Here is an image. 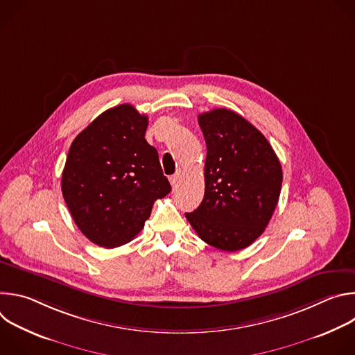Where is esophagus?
I'll return each mask as SVG.
<instances>
[{
  "label": "esophagus",
  "instance_id": "obj_1",
  "mask_svg": "<svg viewBox=\"0 0 355 355\" xmlns=\"http://www.w3.org/2000/svg\"><path fill=\"white\" fill-rule=\"evenodd\" d=\"M180 181H181V171H177L174 175L170 177V182H171L173 187H175Z\"/></svg>",
  "mask_w": 355,
  "mask_h": 355
}]
</instances>
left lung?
I'll use <instances>...</instances> for the list:
<instances>
[{
    "instance_id": "8db88e82",
    "label": "left lung",
    "mask_w": 355,
    "mask_h": 355,
    "mask_svg": "<svg viewBox=\"0 0 355 355\" xmlns=\"http://www.w3.org/2000/svg\"><path fill=\"white\" fill-rule=\"evenodd\" d=\"M198 122L207 141L205 195L185 218L205 243L223 251L245 248L275 211L281 163L264 135L230 110L204 112Z\"/></svg>"
}]
</instances>
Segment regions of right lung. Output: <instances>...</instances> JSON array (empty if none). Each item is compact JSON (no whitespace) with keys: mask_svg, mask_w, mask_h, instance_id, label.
Segmentation results:
<instances>
[{"mask_svg":"<svg viewBox=\"0 0 355 355\" xmlns=\"http://www.w3.org/2000/svg\"><path fill=\"white\" fill-rule=\"evenodd\" d=\"M147 125L146 115L122 104L95 118L70 146L63 198L81 233L101 247L130 241L155 200L171 191L157 150L144 139Z\"/></svg>","mask_w":355,"mask_h":355,"instance_id":"obj_1","label":"right lung"}]
</instances>
